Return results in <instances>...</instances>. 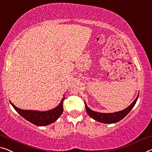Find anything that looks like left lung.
Masks as SVG:
<instances>
[{"label":"left lung","mask_w":152,"mask_h":152,"mask_svg":"<svg viewBox=\"0 0 152 152\" xmlns=\"http://www.w3.org/2000/svg\"><path fill=\"white\" fill-rule=\"evenodd\" d=\"M138 97H139V96H138L137 98L134 99V101L133 102L128 108H126V109L121 110V111L113 113H102L94 111V110H91L90 108L88 107L85 102L86 111H87L88 115H89L91 118L95 119L97 121L101 122V123L104 124L116 123V122H118L120 120L124 119V117L130 113V110L132 109L133 107H134L136 102H137Z\"/></svg>","instance_id":"8db88e82"}]
</instances>
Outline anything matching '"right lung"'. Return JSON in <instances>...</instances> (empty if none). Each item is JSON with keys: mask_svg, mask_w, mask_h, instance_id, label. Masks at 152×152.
Returning <instances> with one entry per match:
<instances>
[{"mask_svg": "<svg viewBox=\"0 0 152 152\" xmlns=\"http://www.w3.org/2000/svg\"><path fill=\"white\" fill-rule=\"evenodd\" d=\"M65 97L62 99L61 102L58 106L53 108V110H47V111L41 112L36 111V110H22L17 108L11 102V105L15 108V110L26 119L27 121H30L31 123L35 124L38 126H48L53 122L56 121L57 119L61 115L63 111V102L64 100Z\"/></svg>", "mask_w": 152, "mask_h": 152, "instance_id": "right-lung-1", "label": "right lung"}]
</instances>
